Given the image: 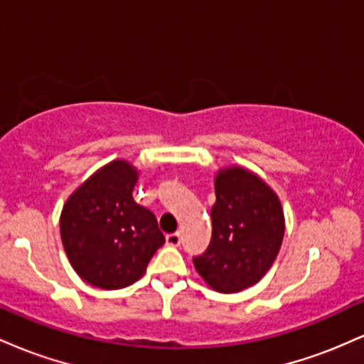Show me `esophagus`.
<instances>
[{
	"mask_svg": "<svg viewBox=\"0 0 364 364\" xmlns=\"http://www.w3.org/2000/svg\"><path fill=\"white\" fill-rule=\"evenodd\" d=\"M166 243L169 246H178L181 243V232H173V235L166 236Z\"/></svg>",
	"mask_w": 364,
	"mask_h": 364,
	"instance_id": "obj_1",
	"label": "esophagus"
}]
</instances>
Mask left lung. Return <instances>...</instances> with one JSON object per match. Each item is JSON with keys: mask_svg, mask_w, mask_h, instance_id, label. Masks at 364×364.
<instances>
[{"mask_svg": "<svg viewBox=\"0 0 364 364\" xmlns=\"http://www.w3.org/2000/svg\"><path fill=\"white\" fill-rule=\"evenodd\" d=\"M214 186L212 240L193 263L210 289L231 294L255 286L269 272L286 220L277 193L243 166L217 171Z\"/></svg>", "mask_w": 364, "mask_h": 364, "instance_id": "obj_1", "label": "left lung"}]
</instances>
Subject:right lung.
<instances>
[{"instance_id":"1","label":"right lung","mask_w":364,"mask_h":364,"mask_svg":"<svg viewBox=\"0 0 364 364\" xmlns=\"http://www.w3.org/2000/svg\"><path fill=\"white\" fill-rule=\"evenodd\" d=\"M139 169L116 159L87 178L63 205L61 243L82 281L101 289L136 282L164 245L152 212L133 200Z\"/></svg>"}]
</instances>
